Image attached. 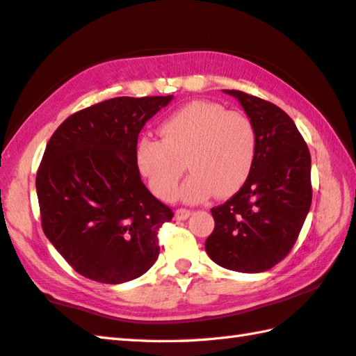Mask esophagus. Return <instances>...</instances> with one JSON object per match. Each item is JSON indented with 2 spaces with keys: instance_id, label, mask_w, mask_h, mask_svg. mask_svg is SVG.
Here are the masks:
<instances>
[{
  "instance_id": "1",
  "label": "esophagus",
  "mask_w": 356,
  "mask_h": 356,
  "mask_svg": "<svg viewBox=\"0 0 356 356\" xmlns=\"http://www.w3.org/2000/svg\"><path fill=\"white\" fill-rule=\"evenodd\" d=\"M190 216H191V211L185 208H179L176 209V213H174V218H176V220H186Z\"/></svg>"
}]
</instances>
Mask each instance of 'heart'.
<instances>
[{"instance_id": "b5f03b06", "label": "heart", "mask_w": 356, "mask_h": 356, "mask_svg": "<svg viewBox=\"0 0 356 356\" xmlns=\"http://www.w3.org/2000/svg\"><path fill=\"white\" fill-rule=\"evenodd\" d=\"M161 139L143 136L134 147V162L151 193L165 202L180 190L188 203L211 194L229 197L246 184L259 153L255 125L243 113L228 111L213 101H193L177 108L159 127Z\"/></svg>"}]
</instances>
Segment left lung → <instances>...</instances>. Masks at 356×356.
Returning a JSON list of instances; mask_svg holds the SVG:
<instances>
[{
  "mask_svg": "<svg viewBox=\"0 0 356 356\" xmlns=\"http://www.w3.org/2000/svg\"><path fill=\"white\" fill-rule=\"evenodd\" d=\"M236 97L252 120L259 153L246 184L211 209L214 231L207 254L218 266L255 274L289 254L312 202L311 153L293 120L275 104L238 90Z\"/></svg>",
  "mask_w": 356,
  "mask_h": 356,
  "instance_id": "obj_1",
  "label": "left lung"
}]
</instances>
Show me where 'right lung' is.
Returning a JSON list of instances; mask_svg holds the SVG:
<instances>
[{
	"label": "right lung",
	"mask_w": 356,
	"mask_h": 356,
	"mask_svg": "<svg viewBox=\"0 0 356 356\" xmlns=\"http://www.w3.org/2000/svg\"><path fill=\"white\" fill-rule=\"evenodd\" d=\"M172 96L113 97L67 118L36 172L45 237L90 280L119 284L159 257L157 231L172 218L140 180L134 147Z\"/></svg>",
	"instance_id": "obj_1"
}]
</instances>
